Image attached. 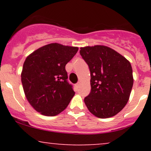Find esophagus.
Here are the masks:
<instances>
[{
  "label": "esophagus",
  "instance_id": "34e87169",
  "mask_svg": "<svg viewBox=\"0 0 151 151\" xmlns=\"http://www.w3.org/2000/svg\"><path fill=\"white\" fill-rule=\"evenodd\" d=\"M79 84H80V82H78L77 84H76V86H77V88L78 89V88H79Z\"/></svg>",
  "mask_w": 151,
  "mask_h": 151
}]
</instances>
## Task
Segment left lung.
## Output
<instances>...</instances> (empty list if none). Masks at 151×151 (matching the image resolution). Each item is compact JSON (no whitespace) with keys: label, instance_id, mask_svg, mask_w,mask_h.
<instances>
[{"label":"left lung","instance_id":"8db88e82","mask_svg":"<svg viewBox=\"0 0 151 151\" xmlns=\"http://www.w3.org/2000/svg\"><path fill=\"white\" fill-rule=\"evenodd\" d=\"M79 52L91 73V92L84 98L86 107L100 119L116 115L127 104L133 87L131 63L106 46L84 47Z\"/></svg>","mask_w":151,"mask_h":151}]
</instances>
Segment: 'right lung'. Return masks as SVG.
Here are the masks:
<instances>
[{
  "mask_svg": "<svg viewBox=\"0 0 151 151\" xmlns=\"http://www.w3.org/2000/svg\"><path fill=\"white\" fill-rule=\"evenodd\" d=\"M79 48L51 43L25 59L21 81L27 101L35 110L54 116L67 108L75 92L67 81L65 66Z\"/></svg>",
  "mask_w": 151,
  "mask_h": 151,
  "instance_id": "1",
  "label": "right lung"
}]
</instances>
